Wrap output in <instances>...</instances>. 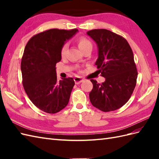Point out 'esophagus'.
I'll use <instances>...</instances> for the list:
<instances>
[{
    "instance_id": "1",
    "label": "esophagus",
    "mask_w": 159,
    "mask_h": 159,
    "mask_svg": "<svg viewBox=\"0 0 159 159\" xmlns=\"http://www.w3.org/2000/svg\"><path fill=\"white\" fill-rule=\"evenodd\" d=\"M74 82H75L76 85H78V84H80V83H82L83 81V79L80 77H75V78H74Z\"/></svg>"
}]
</instances>
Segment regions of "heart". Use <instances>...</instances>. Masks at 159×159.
I'll use <instances>...</instances> for the list:
<instances>
[{"label": "heart", "mask_w": 159, "mask_h": 159, "mask_svg": "<svg viewBox=\"0 0 159 159\" xmlns=\"http://www.w3.org/2000/svg\"><path fill=\"white\" fill-rule=\"evenodd\" d=\"M78 46H79V48H80V50L82 51V50L86 48L87 47L92 46V43H91V42L89 41V40L87 39L86 38H80L79 39V41H78ZM66 50H67V45L66 44L63 45L61 48V54L62 56L65 55Z\"/></svg>", "instance_id": "b5f03b06"}]
</instances>
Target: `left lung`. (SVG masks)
<instances>
[{
    "label": "left lung",
    "instance_id": "left-lung-1",
    "mask_svg": "<svg viewBox=\"0 0 159 159\" xmlns=\"http://www.w3.org/2000/svg\"><path fill=\"white\" fill-rule=\"evenodd\" d=\"M98 46L95 63L102 84L91 79L93 89L89 100L93 107L104 112L120 109L129 100L136 85L137 70L129 43L123 37L107 29H93L87 33Z\"/></svg>",
    "mask_w": 159,
    "mask_h": 159
}]
</instances>
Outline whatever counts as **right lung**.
Masks as SVG:
<instances>
[{
  "label": "right lung",
  "mask_w": 159,
  "mask_h": 159,
  "mask_svg": "<svg viewBox=\"0 0 159 159\" xmlns=\"http://www.w3.org/2000/svg\"><path fill=\"white\" fill-rule=\"evenodd\" d=\"M78 29H52L38 33L26 43L21 61L24 89L35 105L48 113H56L68 104L74 85L72 78L57 80L56 63L61 50Z\"/></svg>",
  "instance_id": "obj_1"
}]
</instances>
